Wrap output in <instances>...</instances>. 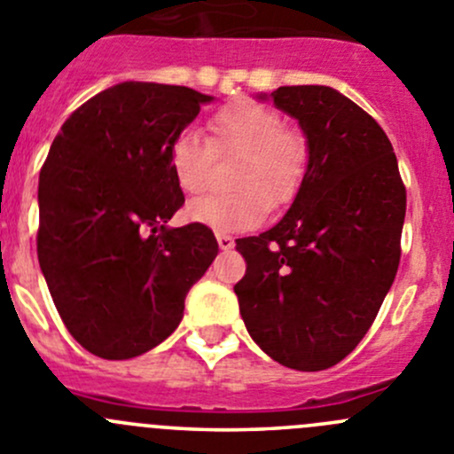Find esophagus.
Here are the masks:
<instances>
[{"instance_id": "34e87169", "label": "esophagus", "mask_w": 454, "mask_h": 454, "mask_svg": "<svg viewBox=\"0 0 454 454\" xmlns=\"http://www.w3.org/2000/svg\"><path fill=\"white\" fill-rule=\"evenodd\" d=\"M217 244H219V248H222V251H231V248L235 247L232 237H228V235H217Z\"/></svg>"}]
</instances>
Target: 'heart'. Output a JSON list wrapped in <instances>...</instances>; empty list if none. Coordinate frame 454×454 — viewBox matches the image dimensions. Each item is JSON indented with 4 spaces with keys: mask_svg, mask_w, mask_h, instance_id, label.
Here are the masks:
<instances>
[{
    "mask_svg": "<svg viewBox=\"0 0 454 454\" xmlns=\"http://www.w3.org/2000/svg\"><path fill=\"white\" fill-rule=\"evenodd\" d=\"M285 121L269 105L237 100L219 109L210 121V143L192 127H185L169 143L168 160L176 185L185 194H199L207 184L213 152L237 156L232 194L194 199L185 215L210 231H253L270 207L294 201L309 168V145L300 131L282 129Z\"/></svg>",
    "mask_w": 454,
    "mask_h": 454,
    "instance_id": "heart-1",
    "label": "heart"
}]
</instances>
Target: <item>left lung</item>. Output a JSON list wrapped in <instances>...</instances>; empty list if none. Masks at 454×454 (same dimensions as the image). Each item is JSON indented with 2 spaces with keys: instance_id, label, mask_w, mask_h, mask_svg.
I'll use <instances>...</instances> for the list:
<instances>
[{
  "instance_id": "1",
  "label": "left lung",
  "mask_w": 454,
  "mask_h": 454,
  "mask_svg": "<svg viewBox=\"0 0 454 454\" xmlns=\"http://www.w3.org/2000/svg\"><path fill=\"white\" fill-rule=\"evenodd\" d=\"M257 98L298 121L309 168L289 213L237 239L247 260L239 313L273 361L320 372L356 349L392 286L405 185L379 122L336 89L298 84Z\"/></svg>"
}]
</instances>
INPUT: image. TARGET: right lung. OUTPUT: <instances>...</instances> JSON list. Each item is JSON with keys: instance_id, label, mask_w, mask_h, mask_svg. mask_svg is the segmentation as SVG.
Wrapping results in <instances>:
<instances>
[{"instance_id": "right-lung-1", "label": "right lung", "mask_w": 454, "mask_h": 454, "mask_svg": "<svg viewBox=\"0 0 454 454\" xmlns=\"http://www.w3.org/2000/svg\"><path fill=\"white\" fill-rule=\"evenodd\" d=\"M213 100L176 84H114L67 118L42 165L40 269L71 336L100 358L163 342L217 257L210 228L165 226L185 201L169 143Z\"/></svg>"}]
</instances>
